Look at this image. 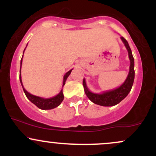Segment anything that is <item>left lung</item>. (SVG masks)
Here are the masks:
<instances>
[{"label": "left lung", "instance_id": "1", "mask_svg": "<svg viewBox=\"0 0 156 156\" xmlns=\"http://www.w3.org/2000/svg\"><path fill=\"white\" fill-rule=\"evenodd\" d=\"M122 42L124 44L128 53V57L130 60L129 73L125 81L121 84L119 87L115 89H110V90L103 91L101 93H95L90 91L87 87L86 83V79L83 78V85L87 96L92 103L101 106H113L118 104L119 103L126 98L129 94L133 87L134 78H135V72H134V58L132 54L131 49H130L128 42L123 37H120Z\"/></svg>", "mask_w": 156, "mask_h": 156}]
</instances>
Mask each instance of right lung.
<instances>
[{
  "instance_id": "obj_1",
  "label": "right lung",
  "mask_w": 156,
  "mask_h": 156,
  "mask_svg": "<svg viewBox=\"0 0 156 156\" xmlns=\"http://www.w3.org/2000/svg\"><path fill=\"white\" fill-rule=\"evenodd\" d=\"M27 47V45H26ZM26 48L24 49L26 50ZM24 51H23V53H24ZM23 55L22 56V58H21L20 61V81L21 85H22L23 89L24 91L25 94L27 97L28 100L31 102L32 103H34L35 105H37L39 108L42 109V110H49V109H53L56 108L64 100V94H63V91L62 90L60 91V92L58 94H57L56 95L52 97V98H42V97H39V96H36L34 95V94H31L28 92H27L26 90V89L24 88L23 87V84L22 82V78H21V67H22V62H23ZM73 69H71L70 70L68 71L67 73H65L63 77V85H62V87H64V84H65L66 80H67V78L69 77V75H70L71 72H72Z\"/></svg>"
}]
</instances>
